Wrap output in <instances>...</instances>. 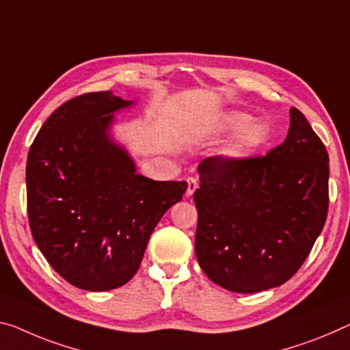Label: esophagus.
Masks as SVG:
<instances>
[{
	"label": "esophagus",
	"mask_w": 350,
	"mask_h": 350,
	"mask_svg": "<svg viewBox=\"0 0 350 350\" xmlns=\"http://www.w3.org/2000/svg\"><path fill=\"white\" fill-rule=\"evenodd\" d=\"M187 189H186V196L191 197L193 192H196V189L198 187V183L196 178H187Z\"/></svg>",
	"instance_id": "1"
}]
</instances>
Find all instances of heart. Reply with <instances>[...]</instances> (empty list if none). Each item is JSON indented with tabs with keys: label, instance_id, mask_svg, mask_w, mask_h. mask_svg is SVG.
Instances as JSON below:
<instances>
[{
	"label": "heart",
	"instance_id": "heart-1",
	"mask_svg": "<svg viewBox=\"0 0 350 350\" xmlns=\"http://www.w3.org/2000/svg\"><path fill=\"white\" fill-rule=\"evenodd\" d=\"M222 133L236 134L225 147V154L231 159H245L254 157L271 141V128L266 122L254 120V117L243 111H230L219 120Z\"/></svg>",
	"mask_w": 350,
	"mask_h": 350
}]
</instances>
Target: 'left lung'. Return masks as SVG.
I'll return each mask as SVG.
<instances>
[{
  "label": "left lung",
  "instance_id": "1",
  "mask_svg": "<svg viewBox=\"0 0 350 350\" xmlns=\"http://www.w3.org/2000/svg\"><path fill=\"white\" fill-rule=\"evenodd\" d=\"M284 142L265 157H211L193 192L196 255L209 280L250 294L288 282L329 211V153L295 107Z\"/></svg>",
  "mask_w": 350,
  "mask_h": 350
}]
</instances>
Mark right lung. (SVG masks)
Instances as JSON below:
<instances>
[{"mask_svg": "<svg viewBox=\"0 0 350 350\" xmlns=\"http://www.w3.org/2000/svg\"><path fill=\"white\" fill-rule=\"evenodd\" d=\"M130 105L111 90L68 100L48 117L28 153L32 238L59 275L85 291L131 280L159 219L187 187L136 174L133 159L111 141L112 112Z\"/></svg>", "mask_w": 350, "mask_h": 350, "instance_id": "1", "label": "right lung"}]
</instances>
